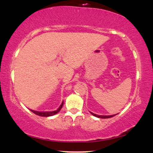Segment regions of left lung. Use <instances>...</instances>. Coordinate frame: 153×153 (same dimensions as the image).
I'll use <instances>...</instances> for the list:
<instances>
[{"label": "left lung", "mask_w": 153, "mask_h": 153, "mask_svg": "<svg viewBox=\"0 0 153 153\" xmlns=\"http://www.w3.org/2000/svg\"><path fill=\"white\" fill-rule=\"evenodd\" d=\"M91 114L92 115H94V117H98V118H101V119H108V118H111V117H113L114 115H111V116H101V115H97V114H95L92 113V112H91Z\"/></svg>", "instance_id": "1"}]
</instances>
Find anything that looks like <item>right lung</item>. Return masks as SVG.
Instances as JSON below:
<instances>
[{
	"instance_id": "right-lung-1",
	"label": "right lung",
	"mask_w": 153,
	"mask_h": 153,
	"mask_svg": "<svg viewBox=\"0 0 153 153\" xmlns=\"http://www.w3.org/2000/svg\"><path fill=\"white\" fill-rule=\"evenodd\" d=\"M63 103H62V104L60 105V106L59 107V108H57L56 111H48V112H40V111H33V110H31V111L33 112V113L35 114L38 115V116H41V117H50V116H52V115H54L56 114H57L58 112L60 111L61 108H62V107L63 106Z\"/></svg>"
}]
</instances>
